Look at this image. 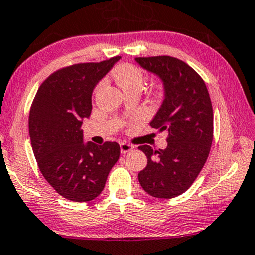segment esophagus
<instances>
[{
    "label": "esophagus",
    "mask_w": 255,
    "mask_h": 255,
    "mask_svg": "<svg viewBox=\"0 0 255 255\" xmlns=\"http://www.w3.org/2000/svg\"><path fill=\"white\" fill-rule=\"evenodd\" d=\"M131 150H133V145H131V144H128V143H122L121 144V152L122 153L130 152Z\"/></svg>",
    "instance_id": "obj_1"
}]
</instances>
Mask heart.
I'll use <instances>...</instances> for the list:
<instances>
[{
    "instance_id": "1",
    "label": "heart",
    "mask_w": 255,
    "mask_h": 255,
    "mask_svg": "<svg viewBox=\"0 0 255 255\" xmlns=\"http://www.w3.org/2000/svg\"><path fill=\"white\" fill-rule=\"evenodd\" d=\"M113 77L124 92L130 90H142L144 84V74L137 66L124 64L118 66L113 71Z\"/></svg>"
}]
</instances>
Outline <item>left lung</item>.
Returning <instances> with one entry per match:
<instances>
[{"mask_svg": "<svg viewBox=\"0 0 255 255\" xmlns=\"http://www.w3.org/2000/svg\"><path fill=\"white\" fill-rule=\"evenodd\" d=\"M163 83L164 99L150 122L168 132V146H138L147 164L138 180L147 194L172 199L190 188L208 158L213 142V108L206 84L189 65L169 55L136 58Z\"/></svg>", "mask_w": 255, "mask_h": 255, "instance_id": "left-lung-1", "label": "left lung"}]
</instances>
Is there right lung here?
<instances>
[{
	"label": "right lung",
	"instance_id": "1",
	"mask_svg": "<svg viewBox=\"0 0 255 255\" xmlns=\"http://www.w3.org/2000/svg\"><path fill=\"white\" fill-rule=\"evenodd\" d=\"M121 56L75 64L54 72L41 84L29 112V136L46 181L65 199L87 202L105 187L121 147L116 142L84 143V118L92 111L96 85Z\"/></svg>",
	"mask_w": 255,
	"mask_h": 255
}]
</instances>
